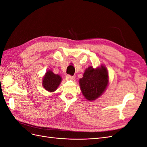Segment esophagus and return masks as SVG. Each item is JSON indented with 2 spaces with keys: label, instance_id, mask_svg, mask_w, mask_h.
<instances>
[{
  "label": "esophagus",
  "instance_id": "esophagus-1",
  "mask_svg": "<svg viewBox=\"0 0 147 147\" xmlns=\"http://www.w3.org/2000/svg\"><path fill=\"white\" fill-rule=\"evenodd\" d=\"M67 77L69 78V79L71 80H74L75 78V75H74V76H72V75H67Z\"/></svg>",
  "mask_w": 147,
  "mask_h": 147
}]
</instances>
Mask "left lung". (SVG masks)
I'll use <instances>...</instances> for the list:
<instances>
[{
  "label": "left lung",
  "instance_id": "obj_1",
  "mask_svg": "<svg viewBox=\"0 0 147 147\" xmlns=\"http://www.w3.org/2000/svg\"><path fill=\"white\" fill-rule=\"evenodd\" d=\"M83 95L88 100H94L105 91L109 84V75L104 65L96 69L89 67L79 80Z\"/></svg>",
  "mask_w": 147,
  "mask_h": 147
}]
</instances>
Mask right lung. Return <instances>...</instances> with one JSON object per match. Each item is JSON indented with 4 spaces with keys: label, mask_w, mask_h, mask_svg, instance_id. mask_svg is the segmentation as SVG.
<instances>
[{
    "label": "right lung",
    "mask_w": 147,
    "mask_h": 147,
    "mask_svg": "<svg viewBox=\"0 0 147 147\" xmlns=\"http://www.w3.org/2000/svg\"><path fill=\"white\" fill-rule=\"evenodd\" d=\"M62 80L60 75L55 74L51 70H48L44 75L42 84L43 88L49 92L56 90Z\"/></svg>",
    "instance_id": "add662e5"
}]
</instances>
